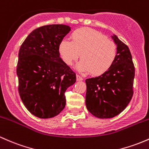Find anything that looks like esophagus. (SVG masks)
<instances>
[{
  "label": "esophagus",
  "mask_w": 149,
  "mask_h": 149,
  "mask_svg": "<svg viewBox=\"0 0 149 149\" xmlns=\"http://www.w3.org/2000/svg\"><path fill=\"white\" fill-rule=\"evenodd\" d=\"M77 81H81V80H83V78L81 77V76H79V75L77 74Z\"/></svg>",
  "instance_id": "34e87169"
}]
</instances>
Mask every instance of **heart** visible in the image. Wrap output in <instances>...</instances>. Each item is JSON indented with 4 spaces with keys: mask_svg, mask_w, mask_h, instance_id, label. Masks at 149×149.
I'll return each instance as SVG.
<instances>
[{
    "mask_svg": "<svg viewBox=\"0 0 149 149\" xmlns=\"http://www.w3.org/2000/svg\"><path fill=\"white\" fill-rule=\"evenodd\" d=\"M71 41L62 40L58 52L62 61L71 66L79 58L81 60L76 69L93 76H100L111 68L117 56L116 43L97 30L82 28L74 30Z\"/></svg>",
    "mask_w": 149,
    "mask_h": 149,
    "instance_id": "heart-1",
    "label": "heart"
}]
</instances>
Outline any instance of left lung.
<instances>
[{
  "mask_svg": "<svg viewBox=\"0 0 149 149\" xmlns=\"http://www.w3.org/2000/svg\"><path fill=\"white\" fill-rule=\"evenodd\" d=\"M117 46V56L106 73L85 80L86 107L100 119L117 116L129 104L133 96L135 69L132 54L126 45L115 35L111 36Z\"/></svg>",
  "mask_w": 149,
  "mask_h": 149,
  "instance_id": "1",
  "label": "left lung"
}]
</instances>
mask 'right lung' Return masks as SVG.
Wrapping results in <instances>:
<instances>
[{
	"label": "right lung",
	"mask_w": 149,
	"mask_h": 149,
	"mask_svg": "<svg viewBox=\"0 0 149 149\" xmlns=\"http://www.w3.org/2000/svg\"><path fill=\"white\" fill-rule=\"evenodd\" d=\"M70 30L62 24L44 25L32 31L19 50L18 92L27 109L38 118L61 112L66 104L65 91L76 81V74L58 52L59 43Z\"/></svg>",
	"instance_id": "right-lung-1"
}]
</instances>
